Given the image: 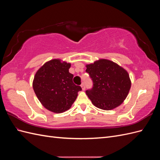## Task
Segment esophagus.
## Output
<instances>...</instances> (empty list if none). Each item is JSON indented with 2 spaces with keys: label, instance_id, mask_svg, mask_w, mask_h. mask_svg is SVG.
<instances>
[{
  "label": "esophagus",
  "instance_id": "34e87169",
  "mask_svg": "<svg viewBox=\"0 0 160 160\" xmlns=\"http://www.w3.org/2000/svg\"><path fill=\"white\" fill-rule=\"evenodd\" d=\"M81 88H82V90H83V91H85V87L84 83H82V84L81 85Z\"/></svg>",
  "mask_w": 160,
  "mask_h": 160
}]
</instances>
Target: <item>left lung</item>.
I'll use <instances>...</instances> for the list:
<instances>
[{
	"label": "left lung",
	"mask_w": 160,
	"mask_h": 160,
	"mask_svg": "<svg viewBox=\"0 0 160 160\" xmlns=\"http://www.w3.org/2000/svg\"><path fill=\"white\" fill-rule=\"evenodd\" d=\"M86 72L93 82V88L87 90L86 94L95 107L111 110L123 102L132 85L126 70L105 59L86 65Z\"/></svg>",
	"instance_id": "1"
}]
</instances>
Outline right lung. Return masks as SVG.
<instances>
[{
  "mask_svg": "<svg viewBox=\"0 0 160 160\" xmlns=\"http://www.w3.org/2000/svg\"><path fill=\"white\" fill-rule=\"evenodd\" d=\"M70 67L69 62L54 59L46 62L34 77L33 90L43 107L51 112L61 113L69 109L81 91L72 82Z\"/></svg>",
  "mask_w": 160,
  "mask_h": 160,
  "instance_id": "obj_1",
  "label": "right lung"
}]
</instances>
